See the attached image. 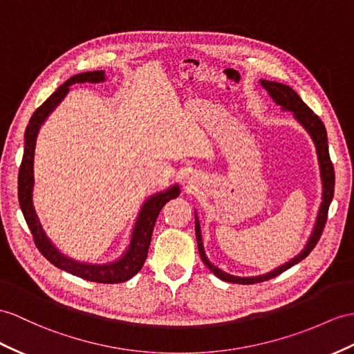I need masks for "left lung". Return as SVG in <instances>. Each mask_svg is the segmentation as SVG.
Listing matches in <instances>:
<instances>
[{
	"label": "left lung",
	"instance_id": "1",
	"mask_svg": "<svg viewBox=\"0 0 354 354\" xmlns=\"http://www.w3.org/2000/svg\"><path fill=\"white\" fill-rule=\"evenodd\" d=\"M263 87L269 91L270 97L278 103V105L282 106V109H288L295 114L297 122L304 126L308 133L311 135L313 141L315 144L317 149V156L318 162H320V169H322V182H323V203L320 205V212H318L317 222L311 237H309L308 243L305 246L304 251H301L297 257L292 258L291 261L286 263L283 266L278 267L266 274H260V277H252V278H239V277H232V274H228L225 272H222L219 267L213 266L209 260H207L205 252H204V246H203V239H201V228H200V221H198V216L195 214V234H196V243H198V251H200V257L203 263L209 267V269L213 272V274L222 281L232 282V283H257V282H263V281H269L274 277H278L282 272H286L290 267L297 264L299 261L304 260L309 254H311L313 249L320 240L323 230L327 221V212H329V205L332 203L333 198V191H335V171H333V163L329 156V145H327V133H326V127L323 122L317 114H314L313 109H309L306 103L299 97V94L292 90L291 87L286 84H279V82H273V81H261Z\"/></svg>",
	"mask_w": 354,
	"mask_h": 354
}]
</instances>
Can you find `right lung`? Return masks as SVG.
<instances>
[{
  "label": "right lung",
  "mask_w": 354,
  "mask_h": 354,
  "mask_svg": "<svg viewBox=\"0 0 354 354\" xmlns=\"http://www.w3.org/2000/svg\"><path fill=\"white\" fill-rule=\"evenodd\" d=\"M102 81H105V72L103 71L77 73L72 77H68V80L63 85H59V87L50 94V96L43 102L41 105L36 109V112L31 115L27 131H25V135H24L25 149H24V158H22L19 177H18V196H19L21 210L31 230L34 243H36L40 254L45 257L48 261L53 263L55 267H58V269L72 273L75 277H80L82 279L100 282V283H118V282H124L127 279H131L142 269V264L149 254L154 223H156V219L159 216V212L162 210V207L165 205L169 200H172V198L178 196L180 189L177 185L169 187L165 192L153 195L144 203L142 209L140 212V216H138V221L135 223L129 249L126 251V254L120 258V260L111 264H85V263H77L68 257H64L46 237L32 205L34 150H36V140H37V133L41 123L45 122L46 117L54 111V108L58 105V103L64 99V96L68 93V87H71L72 84H76V82L96 84Z\"/></svg>",
  "instance_id": "obj_1"
}]
</instances>
